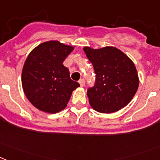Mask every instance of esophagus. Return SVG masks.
Here are the masks:
<instances>
[{
	"mask_svg": "<svg viewBox=\"0 0 160 160\" xmlns=\"http://www.w3.org/2000/svg\"><path fill=\"white\" fill-rule=\"evenodd\" d=\"M79 83H80V86L81 87H84V84H85V81H84V79H80V80H79Z\"/></svg>",
	"mask_w": 160,
	"mask_h": 160,
	"instance_id": "34e87169",
	"label": "esophagus"
}]
</instances>
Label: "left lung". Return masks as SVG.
<instances>
[{
    "mask_svg": "<svg viewBox=\"0 0 160 160\" xmlns=\"http://www.w3.org/2000/svg\"><path fill=\"white\" fill-rule=\"evenodd\" d=\"M84 51L96 74L95 85L87 91L92 109L110 114L128 105L139 86L138 71L131 58L113 46H85Z\"/></svg>",
    "mask_w": 160,
    "mask_h": 160,
    "instance_id": "left-lung-1",
    "label": "left lung"
}]
</instances>
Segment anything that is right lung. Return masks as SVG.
Listing matches in <instances>:
<instances>
[{
    "label": "right lung",
    "mask_w": 160,
    "mask_h": 160,
    "mask_svg": "<svg viewBox=\"0 0 160 160\" xmlns=\"http://www.w3.org/2000/svg\"><path fill=\"white\" fill-rule=\"evenodd\" d=\"M74 46L58 41L37 45L28 54L22 71V86L28 101L47 113L62 111L80 84L71 79L62 64Z\"/></svg>",
    "instance_id": "add662e5"
}]
</instances>
